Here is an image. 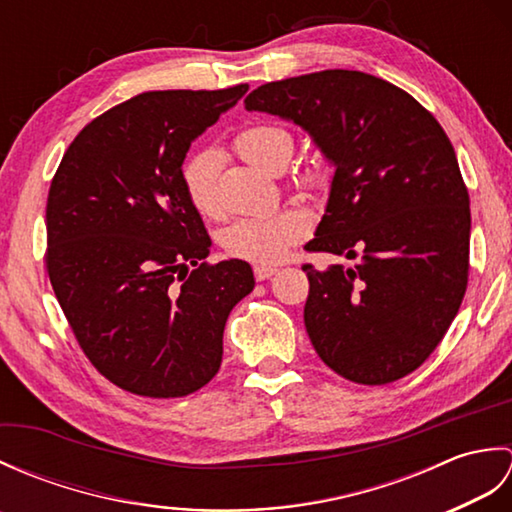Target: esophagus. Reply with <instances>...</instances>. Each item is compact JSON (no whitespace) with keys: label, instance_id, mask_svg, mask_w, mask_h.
<instances>
[{"label":"esophagus","instance_id":"esophagus-1","mask_svg":"<svg viewBox=\"0 0 512 512\" xmlns=\"http://www.w3.org/2000/svg\"><path fill=\"white\" fill-rule=\"evenodd\" d=\"M277 273V268H273V266H255L253 268V275H255V279L257 281H266V279H270V277H273Z\"/></svg>","mask_w":512,"mask_h":512}]
</instances>
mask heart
Wrapping results in <instances>:
<instances>
[{"instance_id":"heart-1","label":"heart","mask_w":512,"mask_h":512,"mask_svg":"<svg viewBox=\"0 0 512 512\" xmlns=\"http://www.w3.org/2000/svg\"><path fill=\"white\" fill-rule=\"evenodd\" d=\"M233 147L250 165L277 173L288 165L295 151V136L290 129L275 123H255L239 129L233 138ZM222 158L215 149H200L191 154L182 165V187L193 209L202 215H215L217 204V173ZM323 171L317 165H308L299 171L297 182L306 189H317L323 184ZM310 231L308 215L299 209H284L275 215L246 217L231 224L222 235V246L228 255L246 259L253 264H277L288 255Z\"/></svg>"}]
</instances>
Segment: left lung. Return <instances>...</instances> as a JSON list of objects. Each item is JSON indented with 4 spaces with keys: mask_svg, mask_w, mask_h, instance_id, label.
<instances>
[{
    "mask_svg": "<svg viewBox=\"0 0 512 512\" xmlns=\"http://www.w3.org/2000/svg\"><path fill=\"white\" fill-rule=\"evenodd\" d=\"M246 110L303 127L336 167L310 253L354 259L303 266L314 350L358 385L418 369L469 284V191L449 136L405 90L356 70L259 85Z\"/></svg>",
    "mask_w": 512,
    "mask_h": 512,
    "instance_id": "obj_1",
    "label": "left lung"
}]
</instances>
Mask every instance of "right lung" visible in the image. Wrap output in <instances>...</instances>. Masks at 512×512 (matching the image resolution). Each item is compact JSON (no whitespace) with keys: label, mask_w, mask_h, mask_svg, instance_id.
I'll list each match as a JSON object with an SVG mask.
<instances>
[{"label":"right lung","mask_w":512,"mask_h":512,"mask_svg":"<svg viewBox=\"0 0 512 512\" xmlns=\"http://www.w3.org/2000/svg\"><path fill=\"white\" fill-rule=\"evenodd\" d=\"M246 90L138 94L85 125L52 178V290L83 354L132 394L209 383L228 314L255 288L242 259L206 262L211 237L180 178L193 140Z\"/></svg>","instance_id":"right-lung-1"}]
</instances>
